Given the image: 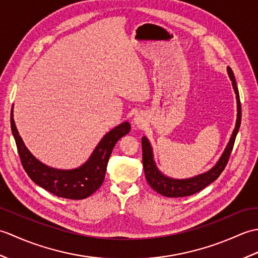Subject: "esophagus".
Returning a JSON list of instances; mask_svg holds the SVG:
<instances>
[{
	"mask_svg": "<svg viewBox=\"0 0 258 258\" xmlns=\"http://www.w3.org/2000/svg\"><path fill=\"white\" fill-rule=\"evenodd\" d=\"M134 123L138 125V126H142L144 123V117L142 114H136L135 117H134Z\"/></svg>",
	"mask_w": 258,
	"mask_h": 258,
	"instance_id": "34e87169",
	"label": "esophagus"
}]
</instances>
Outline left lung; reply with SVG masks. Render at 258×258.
<instances>
[{
    "label": "left lung",
    "instance_id": "left-lung-1",
    "mask_svg": "<svg viewBox=\"0 0 258 258\" xmlns=\"http://www.w3.org/2000/svg\"><path fill=\"white\" fill-rule=\"evenodd\" d=\"M228 75L232 80L233 87L236 94L237 98V122L235 130L232 134L231 141L226 147L225 152L222 155L221 160L214 166L211 171H208L205 174L199 175V176L188 178V179H172L165 177L163 174L158 172V169L155 166V163L153 161L152 155V149L151 145L146 138L142 139V150H143V166H144V173L147 183L150 184L151 187L157 191L158 194L166 197H184V196H190L197 191L205 188L206 186L213 183L224 171L226 167L229 156L233 151V146L235 143V139H236L237 132L240 126V119H242V106H240V100H239V93L237 89L236 81H235V76L231 68H227Z\"/></svg>",
    "mask_w": 258,
    "mask_h": 258
}]
</instances>
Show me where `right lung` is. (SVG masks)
Returning a JSON list of instances; mask_svg holds the SVG:
<instances>
[{
    "label": "right lung",
    "instance_id": "right-lung-1",
    "mask_svg": "<svg viewBox=\"0 0 258 258\" xmlns=\"http://www.w3.org/2000/svg\"><path fill=\"white\" fill-rule=\"evenodd\" d=\"M11 128L15 139L20 160L29 177L58 197L69 200H83L101 187L105 177L108 158L117 141L130 132L128 123H123L108 132L93 152L90 160L83 166L72 171H62L48 167L38 162L26 149L13 119L11 112Z\"/></svg>",
    "mask_w": 258,
    "mask_h": 258
}]
</instances>
